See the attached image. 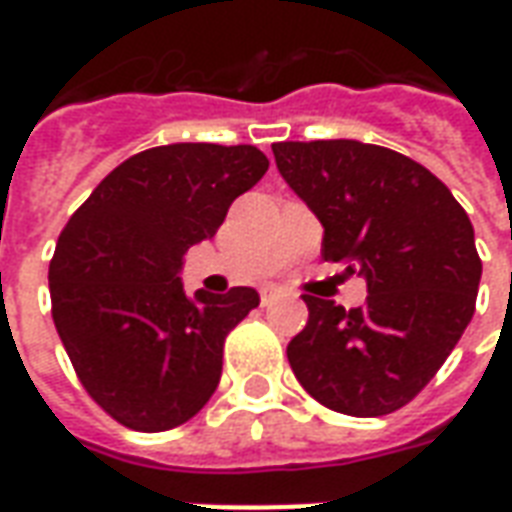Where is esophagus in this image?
I'll use <instances>...</instances> for the list:
<instances>
[{"label": "esophagus", "mask_w": 512, "mask_h": 512, "mask_svg": "<svg viewBox=\"0 0 512 512\" xmlns=\"http://www.w3.org/2000/svg\"><path fill=\"white\" fill-rule=\"evenodd\" d=\"M274 299H277V290H274V288H266L263 293H260V301H263V307H268V304H271Z\"/></svg>", "instance_id": "obj_1"}]
</instances>
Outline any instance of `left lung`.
Returning <instances> with one entry per match:
<instances>
[{
    "instance_id": "left-lung-1",
    "label": "left lung",
    "mask_w": 512,
    "mask_h": 512,
    "mask_svg": "<svg viewBox=\"0 0 512 512\" xmlns=\"http://www.w3.org/2000/svg\"><path fill=\"white\" fill-rule=\"evenodd\" d=\"M279 175L323 224V260L367 282L365 307L304 293L310 321L288 345L299 384L351 417L411 403L474 315L483 263L474 227L430 169L356 139L277 142Z\"/></svg>"
}]
</instances>
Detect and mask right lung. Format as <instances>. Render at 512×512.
<instances>
[{"label":"right lung","mask_w":512,"mask_h":512,"mask_svg":"<svg viewBox=\"0 0 512 512\" xmlns=\"http://www.w3.org/2000/svg\"><path fill=\"white\" fill-rule=\"evenodd\" d=\"M266 169L255 145L150 147L112 169L65 224L49 266L51 318L82 386L120 425L178 428L216 392L224 337L260 296H186L180 268Z\"/></svg>","instance_id":"1"}]
</instances>
